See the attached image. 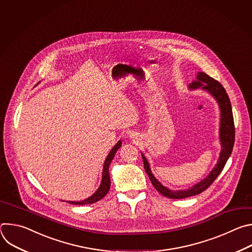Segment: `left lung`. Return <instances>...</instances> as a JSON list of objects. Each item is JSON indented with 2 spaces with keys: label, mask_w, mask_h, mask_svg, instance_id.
<instances>
[{
  "label": "left lung",
  "mask_w": 252,
  "mask_h": 252,
  "mask_svg": "<svg viewBox=\"0 0 252 252\" xmlns=\"http://www.w3.org/2000/svg\"><path fill=\"white\" fill-rule=\"evenodd\" d=\"M208 93L215 100H217L220 110V141L221 146V151L220 154V158L218 160V163L214 165L213 169L208 173L206 177L191 188L188 189H181V190H172L164 186H162L157 177L152 172L150 162L148 161L147 158L141 153L143 165H145V169L151 179V182L155 189L161 193L163 196L173 199H179V198H186L189 196H193L196 194L201 193L204 191L210 185L214 182V179L219 176V174L223 169L227 159L229 158L234 143V123H233V116H232V109L231 103L229 100V97L222 87L220 83L215 81L214 79L207 76L205 73H197L196 79L192 81L191 84H189V89L193 91L199 89Z\"/></svg>",
  "instance_id": "left-lung-1"
}]
</instances>
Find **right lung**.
Returning a JSON list of instances; mask_svg holds the SVG:
<instances>
[{"mask_svg":"<svg viewBox=\"0 0 252 252\" xmlns=\"http://www.w3.org/2000/svg\"><path fill=\"white\" fill-rule=\"evenodd\" d=\"M122 147V140H119L116 146L111 150L110 154L107 155L104 162H103V168H102V176H101V182L100 185L98 187V189L94 191V193H93L90 197L84 199V200H80V201H67L68 203L71 204H80V205H84V204H92L94 203L98 200H100L103 196H105V194L109 192L110 188H111V178H110V171H109V167L111 165L112 160L115 158L116 153L118 152V150Z\"/></svg>","mask_w":252,"mask_h":252,"instance_id":"obj_1","label":"right lung"}]
</instances>
